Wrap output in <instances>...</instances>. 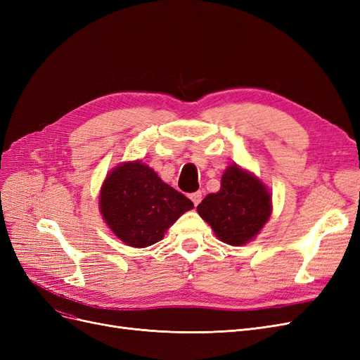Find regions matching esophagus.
Wrapping results in <instances>:
<instances>
[{
  "label": "esophagus",
  "mask_w": 360,
  "mask_h": 360,
  "mask_svg": "<svg viewBox=\"0 0 360 360\" xmlns=\"http://www.w3.org/2000/svg\"><path fill=\"white\" fill-rule=\"evenodd\" d=\"M189 198L192 200V202H193L195 205H198V204L201 202V200H202V193H201V192H193V193L189 195Z\"/></svg>",
  "instance_id": "esophagus-1"
}]
</instances>
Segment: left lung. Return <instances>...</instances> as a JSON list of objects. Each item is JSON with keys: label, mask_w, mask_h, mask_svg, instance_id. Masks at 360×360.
I'll use <instances>...</instances> for the list:
<instances>
[{"label": "left lung", "mask_w": 360, "mask_h": 360, "mask_svg": "<svg viewBox=\"0 0 360 360\" xmlns=\"http://www.w3.org/2000/svg\"><path fill=\"white\" fill-rule=\"evenodd\" d=\"M197 210L224 243L240 246L259 233L271 212L266 186L237 165L224 172L221 191L209 193Z\"/></svg>", "instance_id": "8db88e82"}]
</instances>
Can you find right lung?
Listing matches in <instances>:
<instances>
[{
    "mask_svg": "<svg viewBox=\"0 0 360 360\" xmlns=\"http://www.w3.org/2000/svg\"><path fill=\"white\" fill-rule=\"evenodd\" d=\"M99 204L114 234L134 248L162 240L168 228L193 207L141 162L124 163L106 177Z\"/></svg>",
    "mask_w": 360,
    "mask_h": 360,
    "instance_id": "obj_1",
    "label": "right lung"
}]
</instances>
